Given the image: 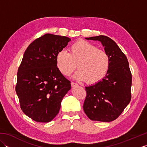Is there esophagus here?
Here are the masks:
<instances>
[{
	"label": "esophagus",
	"instance_id": "esophagus-1",
	"mask_svg": "<svg viewBox=\"0 0 147 147\" xmlns=\"http://www.w3.org/2000/svg\"><path fill=\"white\" fill-rule=\"evenodd\" d=\"M78 85L77 83H74V82H71V86L72 87H74V86H78Z\"/></svg>",
	"mask_w": 147,
	"mask_h": 147
}]
</instances>
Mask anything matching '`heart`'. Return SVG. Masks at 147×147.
Wrapping results in <instances>:
<instances>
[{"mask_svg":"<svg viewBox=\"0 0 147 147\" xmlns=\"http://www.w3.org/2000/svg\"><path fill=\"white\" fill-rule=\"evenodd\" d=\"M56 65L64 76H69L78 67L74 78L86 80L88 84H96L107 75L110 65L107 53L93 43L79 40L69 47V53L59 51L55 57Z\"/></svg>","mask_w":147,"mask_h":147,"instance_id":"heart-1","label":"heart"}]
</instances>
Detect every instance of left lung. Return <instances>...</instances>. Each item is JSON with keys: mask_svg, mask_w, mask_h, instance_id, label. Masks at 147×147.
<instances>
[{"mask_svg": "<svg viewBox=\"0 0 147 147\" xmlns=\"http://www.w3.org/2000/svg\"><path fill=\"white\" fill-rule=\"evenodd\" d=\"M98 40L110 59L107 75L94 85L85 87L83 110L92 121L111 122L119 116L131 99L132 75L125 54L107 36L86 38Z\"/></svg>", "mask_w": 147, "mask_h": 147, "instance_id": "8db88e82", "label": "left lung"}]
</instances>
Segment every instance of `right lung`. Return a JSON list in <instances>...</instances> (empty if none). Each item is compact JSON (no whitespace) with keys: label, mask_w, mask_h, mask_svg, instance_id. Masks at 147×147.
<instances>
[{"label":"right lung","mask_w":147,"mask_h":147,"mask_svg":"<svg viewBox=\"0 0 147 147\" xmlns=\"http://www.w3.org/2000/svg\"><path fill=\"white\" fill-rule=\"evenodd\" d=\"M66 36L45 34L28 47L17 73L16 92L21 110L32 119L48 123L59 113L71 82L56 65L57 52L67 45Z\"/></svg>","instance_id":"add662e5"}]
</instances>
